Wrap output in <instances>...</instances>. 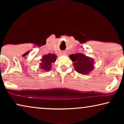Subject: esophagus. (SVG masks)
Returning a JSON list of instances; mask_svg holds the SVG:
<instances>
[{"mask_svg":"<svg viewBox=\"0 0 124 124\" xmlns=\"http://www.w3.org/2000/svg\"><path fill=\"white\" fill-rule=\"evenodd\" d=\"M60 55H62V56H65V55H67V54H66L65 52H61Z\"/></svg>","mask_w":124,"mask_h":124,"instance_id":"1","label":"esophagus"}]
</instances>
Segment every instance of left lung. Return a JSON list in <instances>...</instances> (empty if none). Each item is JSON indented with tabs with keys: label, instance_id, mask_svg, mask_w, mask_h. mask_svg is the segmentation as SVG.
Returning <instances> with one entry per match:
<instances>
[{
	"label": "left lung",
	"instance_id": "8db88e82",
	"mask_svg": "<svg viewBox=\"0 0 124 124\" xmlns=\"http://www.w3.org/2000/svg\"><path fill=\"white\" fill-rule=\"evenodd\" d=\"M69 58L73 62V65L76 72L84 75L89 74L94 68V60L84 54H71Z\"/></svg>",
	"mask_w": 124,
	"mask_h": 124
}]
</instances>
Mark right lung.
<instances>
[{"label":"right lung","instance_id":"obj_1","mask_svg":"<svg viewBox=\"0 0 124 124\" xmlns=\"http://www.w3.org/2000/svg\"><path fill=\"white\" fill-rule=\"evenodd\" d=\"M57 59V56L55 54H48L42 56L40 59L41 62L39 64V69L45 72H48L51 69L52 64L55 63Z\"/></svg>","mask_w":124,"mask_h":124}]
</instances>
